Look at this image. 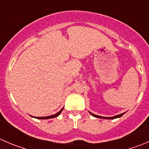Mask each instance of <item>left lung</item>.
I'll use <instances>...</instances> for the list:
<instances>
[{
    "mask_svg": "<svg viewBox=\"0 0 149 149\" xmlns=\"http://www.w3.org/2000/svg\"><path fill=\"white\" fill-rule=\"evenodd\" d=\"M89 113L91 114L92 116L95 117V118H102V119H108V120H113V119H115V118H120V117L123 116V115H124L125 113H122V114H120V115H115V116L114 117H109V118H107V117H102V116H99V115H94V114L91 113V112H89Z\"/></svg>",
    "mask_w": 149,
    "mask_h": 149,
    "instance_id": "left-lung-1",
    "label": "left lung"
}]
</instances>
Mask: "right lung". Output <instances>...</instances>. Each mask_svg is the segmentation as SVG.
<instances>
[{
    "label": "right lung",
    "mask_w": 149,
    "mask_h": 149,
    "mask_svg": "<svg viewBox=\"0 0 149 149\" xmlns=\"http://www.w3.org/2000/svg\"><path fill=\"white\" fill-rule=\"evenodd\" d=\"M63 109H61V110L59 111V112H58V113L55 114V115H50V116H47V117H34L35 118H37V119H41V120H45V119H50V118H56V117H58V115H60V114L61 113V112L63 111ZM34 118V117H33Z\"/></svg>",
    "instance_id": "add662e5"
}]
</instances>
